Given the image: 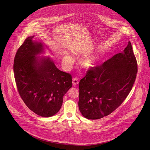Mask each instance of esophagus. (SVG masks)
Here are the masks:
<instances>
[{"mask_svg":"<svg viewBox=\"0 0 150 150\" xmlns=\"http://www.w3.org/2000/svg\"><path fill=\"white\" fill-rule=\"evenodd\" d=\"M73 86H76L79 84V81L77 78H74L72 79Z\"/></svg>","mask_w":150,"mask_h":150,"instance_id":"34e87169","label":"esophagus"}]
</instances>
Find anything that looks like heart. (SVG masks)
<instances>
[{"label": "heart", "instance_id": "1", "mask_svg": "<svg viewBox=\"0 0 150 150\" xmlns=\"http://www.w3.org/2000/svg\"><path fill=\"white\" fill-rule=\"evenodd\" d=\"M102 60V56L99 54H93L83 57L80 61L81 66L86 70L92 69L96 67ZM64 66L70 67L73 63V59L70 55L67 54L63 60Z\"/></svg>", "mask_w": 150, "mask_h": 150}]
</instances>
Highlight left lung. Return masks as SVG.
<instances>
[{"label": "left lung", "mask_w": 150, "mask_h": 150, "mask_svg": "<svg viewBox=\"0 0 150 150\" xmlns=\"http://www.w3.org/2000/svg\"><path fill=\"white\" fill-rule=\"evenodd\" d=\"M137 70L130 42L122 52L88 70L79 85V108L82 115L96 120L112 113L132 90Z\"/></svg>", "instance_id": "8db88e82"}]
</instances>
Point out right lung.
<instances>
[{
  "mask_svg": "<svg viewBox=\"0 0 150 150\" xmlns=\"http://www.w3.org/2000/svg\"><path fill=\"white\" fill-rule=\"evenodd\" d=\"M27 38L17 51L13 71L18 93L30 110L48 117L59 111L64 96L72 87L71 75L60 71L44 52L42 42Z\"/></svg>",
  "mask_w": 150,
  "mask_h": 150,
  "instance_id": "add662e5",
  "label": "right lung"
}]
</instances>
